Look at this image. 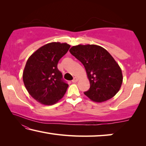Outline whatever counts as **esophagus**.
Instances as JSON below:
<instances>
[{
	"mask_svg": "<svg viewBox=\"0 0 146 146\" xmlns=\"http://www.w3.org/2000/svg\"><path fill=\"white\" fill-rule=\"evenodd\" d=\"M78 80V78H76V77H75L73 78V80H72V82H73V83H76V82H77V81Z\"/></svg>",
	"mask_w": 146,
	"mask_h": 146,
	"instance_id": "esophagus-1",
	"label": "esophagus"
}]
</instances>
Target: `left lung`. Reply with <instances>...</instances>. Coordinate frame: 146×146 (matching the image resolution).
I'll list each match as a JSON object with an SVG mask.
<instances>
[{
    "mask_svg": "<svg viewBox=\"0 0 146 146\" xmlns=\"http://www.w3.org/2000/svg\"><path fill=\"white\" fill-rule=\"evenodd\" d=\"M70 51L86 69L90 88L84 94L90 100L105 102L118 92L123 81L122 70L106 49L94 44H79Z\"/></svg>",
    "mask_w": 146,
    "mask_h": 146,
    "instance_id": "8db88e82",
    "label": "left lung"
}]
</instances>
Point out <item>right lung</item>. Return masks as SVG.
Segmentation results:
<instances>
[{"instance_id":"right-lung-1","label":"right lung","mask_w":146,"mask_h":146,"mask_svg":"<svg viewBox=\"0 0 146 146\" xmlns=\"http://www.w3.org/2000/svg\"><path fill=\"white\" fill-rule=\"evenodd\" d=\"M70 48L67 43H48L35 51L27 60L23 82L29 95L37 102L53 105L64 97L68 84L63 80L57 64Z\"/></svg>"}]
</instances>
